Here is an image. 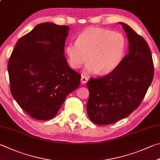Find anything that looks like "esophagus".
Listing matches in <instances>:
<instances>
[{
    "mask_svg": "<svg viewBox=\"0 0 160 160\" xmlns=\"http://www.w3.org/2000/svg\"><path fill=\"white\" fill-rule=\"evenodd\" d=\"M88 78L86 76L82 75V77H81V83L84 85V84H86L87 82H88Z\"/></svg>",
    "mask_w": 160,
    "mask_h": 160,
    "instance_id": "1",
    "label": "esophagus"
}]
</instances>
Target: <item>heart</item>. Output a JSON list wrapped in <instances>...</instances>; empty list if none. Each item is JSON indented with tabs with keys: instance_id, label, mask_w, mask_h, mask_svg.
<instances>
[{
	"instance_id": "1",
	"label": "heart",
	"mask_w": 160,
	"mask_h": 160,
	"mask_svg": "<svg viewBox=\"0 0 160 160\" xmlns=\"http://www.w3.org/2000/svg\"><path fill=\"white\" fill-rule=\"evenodd\" d=\"M126 50L122 34L105 28H88L80 33L76 42L66 45L65 53L72 68H80L89 61L85 73L109 74L120 64ZM88 58H87V57Z\"/></svg>"
}]
</instances>
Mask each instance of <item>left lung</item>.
Segmentation results:
<instances>
[{
    "label": "left lung",
    "mask_w": 160,
    "mask_h": 160,
    "mask_svg": "<svg viewBox=\"0 0 160 160\" xmlns=\"http://www.w3.org/2000/svg\"><path fill=\"white\" fill-rule=\"evenodd\" d=\"M122 26L129 42V53L108 75L87 83L89 97L87 111L92 122L108 125L125 118L138 108L152 83V54L143 38L129 26Z\"/></svg>",
    "instance_id": "left-lung-1"
}]
</instances>
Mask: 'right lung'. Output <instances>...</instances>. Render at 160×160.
I'll return each mask as SVG.
<instances>
[{
    "mask_svg": "<svg viewBox=\"0 0 160 160\" xmlns=\"http://www.w3.org/2000/svg\"><path fill=\"white\" fill-rule=\"evenodd\" d=\"M70 27L42 23L22 36L8 65L10 91L31 117L48 120L57 115L68 94L80 85L81 75L64 56Z\"/></svg>",
    "mask_w": 160,
    "mask_h": 160,
    "instance_id": "1",
    "label": "right lung"
}]
</instances>
